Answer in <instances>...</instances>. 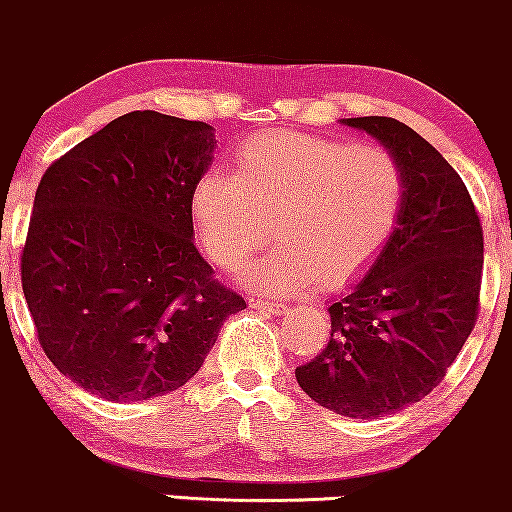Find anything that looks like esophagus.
Here are the masks:
<instances>
[{
    "instance_id": "obj_1",
    "label": "esophagus",
    "mask_w": 512,
    "mask_h": 512,
    "mask_svg": "<svg viewBox=\"0 0 512 512\" xmlns=\"http://www.w3.org/2000/svg\"><path fill=\"white\" fill-rule=\"evenodd\" d=\"M249 304H251V309H266V312H273V314H285V312H290V309H287V304L258 300V297H251Z\"/></svg>"
}]
</instances>
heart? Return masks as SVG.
Returning <instances> with one entry per match:
<instances>
[{
  "mask_svg": "<svg viewBox=\"0 0 512 512\" xmlns=\"http://www.w3.org/2000/svg\"><path fill=\"white\" fill-rule=\"evenodd\" d=\"M404 193V171L387 149L275 130L241 142L234 174H200L191 217L222 268L246 266L278 229L280 244L241 280L295 295L319 280L341 287L360 278L392 239Z\"/></svg>",
  "mask_w": 512,
  "mask_h": 512,
  "instance_id": "b5f03b06",
  "label": "heart"
}]
</instances>
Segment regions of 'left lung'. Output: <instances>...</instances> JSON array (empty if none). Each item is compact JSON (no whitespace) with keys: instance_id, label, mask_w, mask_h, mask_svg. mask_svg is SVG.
<instances>
[{"instance_id":"left-lung-1","label":"left lung","mask_w":512,"mask_h":512,"mask_svg":"<svg viewBox=\"0 0 512 512\" xmlns=\"http://www.w3.org/2000/svg\"><path fill=\"white\" fill-rule=\"evenodd\" d=\"M404 171V208L384 251L329 307L331 338L295 370L309 399L348 418H380L428 396L479 317L484 229L459 174L394 118H343Z\"/></svg>"}]
</instances>
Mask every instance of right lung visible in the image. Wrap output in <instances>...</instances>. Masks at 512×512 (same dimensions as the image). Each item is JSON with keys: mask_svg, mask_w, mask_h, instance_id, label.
Instances as JSON below:
<instances>
[{"mask_svg": "<svg viewBox=\"0 0 512 512\" xmlns=\"http://www.w3.org/2000/svg\"><path fill=\"white\" fill-rule=\"evenodd\" d=\"M212 152V125L132 111L40 179L21 285L40 348L86 392H174L246 309L193 241L191 191Z\"/></svg>", "mask_w": 512, "mask_h": 512, "instance_id": "add662e5", "label": "right lung"}]
</instances>
